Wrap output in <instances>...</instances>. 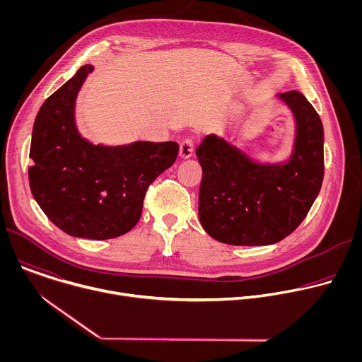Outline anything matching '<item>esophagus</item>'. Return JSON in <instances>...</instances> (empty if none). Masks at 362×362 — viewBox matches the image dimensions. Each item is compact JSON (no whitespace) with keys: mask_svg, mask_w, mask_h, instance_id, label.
<instances>
[{"mask_svg":"<svg viewBox=\"0 0 362 362\" xmlns=\"http://www.w3.org/2000/svg\"><path fill=\"white\" fill-rule=\"evenodd\" d=\"M179 154H180L182 159H189L192 156V154H193V140L192 139H185L180 143Z\"/></svg>","mask_w":362,"mask_h":362,"instance_id":"esophagus-1","label":"esophagus"}]
</instances>
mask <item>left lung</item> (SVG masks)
Segmentation results:
<instances>
[{
  "mask_svg": "<svg viewBox=\"0 0 362 362\" xmlns=\"http://www.w3.org/2000/svg\"><path fill=\"white\" fill-rule=\"evenodd\" d=\"M296 120L292 158L257 165L222 137L209 134L196 148L202 166L199 219L214 239L238 246L272 245L305 219L324 180V127L306 97L279 94Z\"/></svg>",
  "mask_w": 362,
  "mask_h": 362,
  "instance_id": "1",
  "label": "left lung"
}]
</instances>
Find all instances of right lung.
Listing matches in <instances>:
<instances>
[{
    "instance_id": "obj_1",
    "label": "right lung",
    "mask_w": 362,
    "mask_h": 362,
    "mask_svg": "<svg viewBox=\"0 0 362 362\" xmlns=\"http://www.w3.org/2000/svg\"><path fill=\"white\" fill-rule=\"evenodd\" d=\"M93 71L83 66L38 110L30 146V189L63 232L94 240L122 236L139 222L148 186L179 153L175 141L94 146L74 123L77 93Z\"/></svg>"
}]
</instances>
